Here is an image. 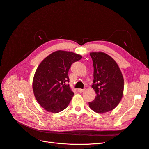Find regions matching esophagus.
Returning a JSON list of instances; mask_svg holds the SVG:
<instances>
[{"label": "esophagus", "instance_id": "34e87169", "mask_svg": "<svg viewBox=\"0 0 149 149\" xmlns=\"http://www.w3.org/2000/svg\"><path fill=\"white\" fill-rule=\"evenodd\" d=\"M78 92H79V93H83V92L84 91V89H78Z\"/></svg>", "mask_w": 149, "mask_h": 149}]
</instances>
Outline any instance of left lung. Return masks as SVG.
Instances as JSON below:
<instances>
[{
	"instance_id": "left-lung-1",
	"label": "left lung",
	"mask_w": 149,
	"mask_h": 149,
	"mask_svg": "<svg viewBox=\"0 0 149 149\" xmlns=\"http://www.w3.org/2000/svg\"><path fill=\"white\" fill-rule=\"evenodd\" d=\"M94 66L92 88L96 96L89 106L96 113L103 114L113 110L123 96L124 78L118 63L107 54L90 53Z\"/></svg>"
}]
</instances>
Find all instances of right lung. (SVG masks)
Segmentation results:
<instances>
[{
	"instance_id": "right-lung-1",
	"label": "right lung",
	"mask_w": 149,
	"mask_h": 149,
	"mask_svg": "<svg viewBox=\"0 0 149 149\" xmlns=\"http://www.w3.org/2000/svg\"><path fill=\"white\" fill-rule=\"evenodd\" d=\"M82 56L71 52L58 50L40 63L35 73L32 88L34 96L43 109L58 113L68 106L74 93L68 84V71Z\"/></svg>"
}]
</instances>
